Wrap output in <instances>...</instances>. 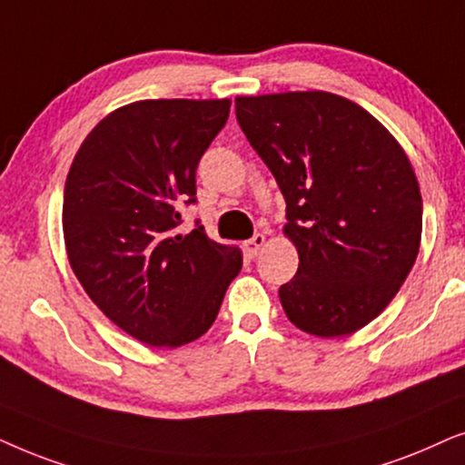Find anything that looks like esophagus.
<instances>
[{
  "label": "esophagus",
  "instance_id": "34e87169",
  "mask_svg": "<svg viewBox=\"0 0 465 465\" xmlns=\"http://www.w3.org/2000/svg\"><path fill=\"white\" fill-rule=\"evenodd\" d=\"M263 246H265V236L263 233H255V236L244 242V251L249 257H257L259 251H262Z\"/></svg>",
  "mask_w": 465,
  "mask_h": 465
}]
</instances>
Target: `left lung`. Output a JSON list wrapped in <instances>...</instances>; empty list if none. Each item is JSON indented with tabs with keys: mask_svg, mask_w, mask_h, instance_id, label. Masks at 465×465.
Listing matches in <instances>:
<instances>
[{
	"mask_svg": "<svg viewBox=\"0 0 465 465\" xmlns=\"http://www.w3.org/2000/svg\"><path fill=\"white\" fill-rule=\"evenodd\" d=\"M246 140L287 202L297 274L278 289L291 323L321 338L361 330L389 306L420 244L423 202L398 140L325 91L236 97Z\"/></svg>",
	"mask_w": 465,
	"mask_h": 465,
	"instance_id": "obj_1",
	"label": "left lung"
}]
</instances>
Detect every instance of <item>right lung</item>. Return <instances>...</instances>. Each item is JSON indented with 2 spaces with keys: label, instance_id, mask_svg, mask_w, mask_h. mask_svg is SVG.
Here are the masks:
<instances>
[{
  "label": "right lung",
  "instance_id": "right-lung-1",
  "mask_svg": "<svg viewBox=\"0 0 465 465\" xmlns=\"http://www.w3.org/2000/svg\"><path fill=\"white\" fill-rule=\"evenodd\" d=\"M229 99H142L93 127L64 191L67 259L116 327L163 349L203 336L242 268L236 246L200 223L178 232L195 202V170L225 127Z\"/></svg>",
  "mask_w": 465,
  "mask_h": 465
}]
</instances>
